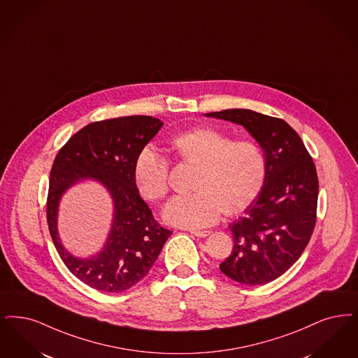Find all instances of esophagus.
<instances>
[{
    "instance_id": "1",
    "label": "esophagus",
    "mask_w": 358,
    "mask_h": 358,
    "mask_svg": "<svg viewBox=\"0 0 358 358\" xmlns=\"http://www.w3.org/2000/svg\"><path fill=\"white\" fill-rule=\"evenodd\" d=\"M190 233H192L193 236H196V237L203 238V237H208L212 231H210V230H190Z\"/></svg>"
}]
</instances>
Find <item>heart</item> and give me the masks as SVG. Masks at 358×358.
<instances>
[{"mask_svg": "<svg viewBox=\"0 0 358 358\" xmlns=\"http://www.w3.org/2000/svg\"><path fill=\"white\" fill-rule=\"evenodd\" d=\"M174 157L196 166L190 189L164 209L173 225L203 228L225 213L233 215L257 199L266 177V157L253 140H234L215 128H196L171 141ZM169 161L153 148H143L134 161V182L145 200L157 202L169 193Z\"/></svg>", "mask_w": 358, "mask_h": 358, "instance_id": "heart-1", "label": "heart"}]
</instances>
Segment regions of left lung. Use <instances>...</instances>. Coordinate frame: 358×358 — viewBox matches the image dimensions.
<instances>
[{"instance_id":"obj_1","label":"left lung","mask_w":358,"mask_h":358,"mask_svg":"<svg viewBox=\"0 0 358 358\" xmlns=\"http://www.w3.org/2000/svg\"><path fill=\"white\" fill-rule=\"evenodd\" d=\"M205 115L243 125L266 157L264 186L243 217L230 224L234 245L220 269L240 284L271 282L301 257L315 230L318 177L313 158L281 118L249 109Z\"/></svg>"}]
</instances>
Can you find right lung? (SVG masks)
Instances as JSON below:
<instances>
[{
	"instance_id": "right-lung-1",
	"label": "right lung",
	"mask_w": 358,
	"mask_h": 358,
	"mask_svg": "<svg viewBox=\"0 0 358 358\" xmlns=\"http://www.w3.org/2000/svg\"><path fill=\"white\" fill-rule=\"evenodd\" d=\"M164 122L150 115H128L86 125L65 143L55 158L46 201L52 240L65 266L93 289L120 293L149 273L172 234L155 220L134 182V161ZM84 178L100 180L115 201L111 234L99 255L73 258L59 241L57 202L63 192Z\"/></svg>"
}]
</instances>
